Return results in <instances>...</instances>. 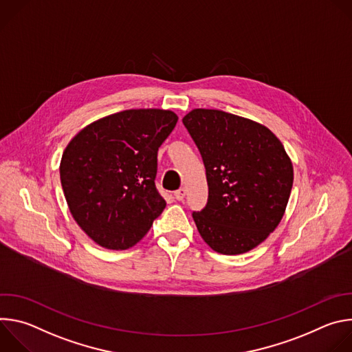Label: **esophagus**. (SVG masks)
Returning <instances> with one entry per match:
<instances>
[{
    "mask_svg": "<svg viewBox=\"0 0 352 352\" xmlns=\"http://www.w3.org/2000/svg\"><path fill=\"white\" fill-rule=\"evenodd\" d=\"M185 189L184 188H179V189H177L175 192H174V196H175V199L177 200H184V197H185Z\"/></svg>",
    "mask_w": 352,
    "mask_h": 352,
    "instance_id": "obj_1",
    "label": "esophagus"
}]
</instances>
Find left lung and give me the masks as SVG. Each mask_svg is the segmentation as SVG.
Here are the masks:
<instances>
[{
    "mask_svg": "<svg viewBox=\"0 0 352 352\" xmlns=\"http://www.w3.org/2000/svg\"><path fill=\"white\" fill-rule=\"evenodd\" d=\"M182 122L202 155L208 205L192 217L219 254L256 248L280 224L294 182L291 159L265 125L220 110L195 109Z\"/></svg>",
    "mask_w": 352,
    "mask_h": 352,
    "instance_id": "1",
    "label": "left lung"
}]
</instances>
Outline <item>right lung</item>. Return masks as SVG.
I'll return each mask as SVG.
<instances>
[{"instance_id": "1", "label": "right lung", "mask_w": 352, "mask_h": 352, "mask_svg": "<svg viewBox=\"0 0 352 352\" xmlns=\"http://www.w3.org/2000/svg\"><path fill=\"white\" fill-rule=\"evenodd\" d=\"M177 121L170 110H125L89 124L65 147L60 178L67 204L97 245L132 248L164 210L155 184L157 152Z\"/></svg>"}]
</instances>
